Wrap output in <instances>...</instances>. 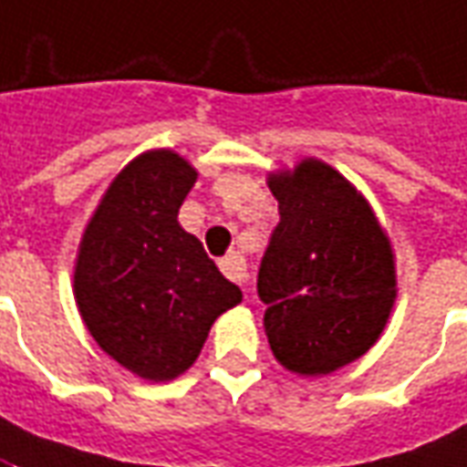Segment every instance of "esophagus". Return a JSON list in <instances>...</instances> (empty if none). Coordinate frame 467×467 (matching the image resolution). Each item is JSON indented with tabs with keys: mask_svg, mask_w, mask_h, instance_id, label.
Returning a JSON list of instances; mask_svg holds the SVG:
<instances>
[{
	"mask_svg": "<svg viewBox=\"0 0 467 467\" xmlns=\"http://www.w3.org/2000/svg\"><path fill=\"white\" fill-rule=\"evenodd\" d=\"M220 268H222V274L227 275L233 284H237V286H243V284L247 281L245 260L240 258V255H227V258H222Z\"/></svg>",
	"mask_w": 467,
	"mask_h": 467,
	"instance_id": "esophagus-1",
	"label": "esophagus"
}]
</instances>
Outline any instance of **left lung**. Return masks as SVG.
Instances as JSON below:
<instances>
[{"label":"left lung","mask_w":467,"mask_h":467,"mask_svg":"<svg viewBox=\"0 0 467 467\" xmlns=\"http://www.w3.org/2000/svg\"><path fill=\"white\" fill-rule=\"evenodd\" d=\"M281 220L258 268L265 335L281 366L322 376L379 340L396 299L389 237L335 168L306 158L268 181Z\"/></svg>","instance_id":"obj_1"}]
</instances>
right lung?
Returning a JSON list of instances; mask_svg holds the SVG:
<instances>
[{
    "label": "right lung",
    "instance_id": "obj_1",
    "mask_svg": "<svg viewBox=\"0 0 467 467\" xmlns=\"http://www.w3.org/2000/svg\"><path fill=\"white\" fill-rule=\"evenodd\" d=\"M193 181L196 171L176 153H142L112 181L78 247L84 325L104 353L148 380L183 373L214 319L243 299L179 224Z\"/></svg>",
    "mask_w": 467,
    "mask_h": 467
}]
</instances>
